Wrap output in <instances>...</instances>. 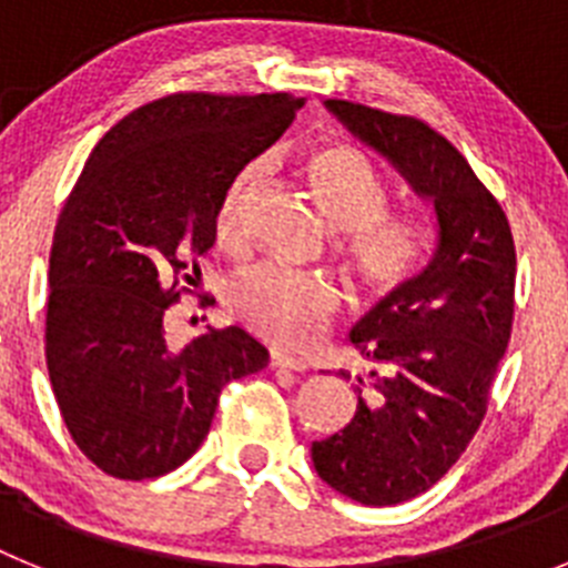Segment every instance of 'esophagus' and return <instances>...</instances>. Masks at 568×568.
I'll return each instance as SVG.
<instances>
[{
    "instance_id": "1",
    "label": "esophagus",
    "mask_w": 568,
    "mask_h": 568,
    "mask_svg": "<svg viewBox=\"0 0 568 568\" xmlns=\"http://www.w3.org/2000/svg\"><path fill=\"white\" fill-rule=\"evenodd\" d=\"M270 366H273V369H281V373H304V369H307V364H304L301 358H293V355H281V353L270 355Z\"/></svg>"
}]
</instances>
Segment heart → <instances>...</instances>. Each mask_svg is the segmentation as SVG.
Here are the masks:
<instances>
[{"label":"heart","instance_id":"1","mask_svg":"<svg viewBox=\"0 0 568 568\" xmlns=\"http://www.w3.org/2000/svg\"><path fill=\"white\" fill-rule=\"evenodd\" d=\"M310 187L341 233L338 253L358 290L389 298L418 275L426 258V227L409 213L389 210V187L373 159L355 144H318L304 159ZM267 179V162H253L224 190L215 230L224 244L247 235L250 207ZM227 307L258 338L284 349L313 344L333 315L338 293L329 281L258 264L227 284Z\"/></svg>","mask_w":568,"mask_h":568}]
</instances>
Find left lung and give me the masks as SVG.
<instances>
[{
	"mask_svg": "<svg viewBox=\"0 0 568 568\" xmlns=\"http://www.w3.org/2000/svg\"><path fill=\"white\" fill-rule=\"evenodd\" d=\"M327 108L438 215L424 273L349 333L366 361L353 420L313 444L321 480L358 504L393 506L438 484L478 433L511 335L518 258L504 207L446 135L358 102Z\"/></svg>",
	"mask_w": 568,
	"mask_h": 568,
	"instance_id": "obj_1",
	"label": "left lung"
}]
</instances>
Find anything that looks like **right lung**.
Listing matches in <instances>:
<instances>
[{
    "label": "right lung",
    "mask_w": 568,
    "mask_h": 568,
    "mask_svg": "<svg viewBox=\"0 0 568 568\" xmlns=\"http://www.w3.org/2000/svg\"><path fill=\"white\" fill-rule=\"evenodd\" d=\"M301 108L290 93H170L113 124L68 195L50 247L44 358L70 438L113 478L182 466L224 384L267 366L241 327L173 346L164 321L202 275L224 190Z\"/></svg>",
    "instance_id": "1"
}]
</instances>
